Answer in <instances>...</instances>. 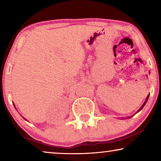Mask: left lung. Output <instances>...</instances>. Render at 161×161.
<instances>
[{"instance_id":"1","label":"left lung","mask_w":161,"mask_h":161,"mask_svg":"<svg viewBox=\"0 0 161 161\" xmlns=\"http://www.w3.org/2000/svg\"><path fill=\"white\" fill-rule=\"evenodd\" d=\"M149 94H148V95H147V98H146V100H145V101H144V104H143V105H142V107H141V108H140L138 110V111H137V112H136V113H138V112H139V111H141V110H142V109L143 108H144V105H146V103H147V100H148V99H149ZM132 116H129V117H127V118H125V119H130V118H131V117H132Z\"/></svg>"}]
</instances>
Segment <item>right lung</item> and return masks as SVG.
Masks as SVG:
<instances>
[{
  "mask_svg": "<svg viewBox=\"0 0 161 161\" xmlns=\"http://www.w3.org/2000/svg\"><path fill=\"white\" fill-rule=\"evenodd\" d=\"M13 105H14V108H16V107H15V105H14V103H13ZM24 119H25V118H24ZM26 120V119H25Z\"/></svg>",
  "mask_w": 161,
  "mask_h": 161,
  "instance_id": "obj_1",
  "label": "right lung"
}]
</instances>
